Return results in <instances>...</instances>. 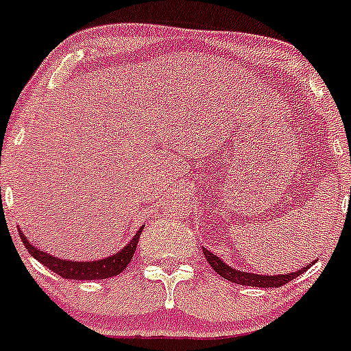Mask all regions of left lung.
<instances>
[{
  "mask_svg": "<svg viewBox=\"0 0 351 351\" xmlns=\"http://www.w3.org/2000/svg\"><path fill=\"white\" fill-rule=\"evenodd\" d=\"M202 251H204L205 258H207V261L210 263V267L214 268L222 278L232 282V284H241V285H250V287H263V289H268V287H282L289 284V282H292L293 278H297L299 275H302L304 271L309 268V267H304L302 270L299 271H292V274H285V275H271V277H268V275L246 274V271L234 270V268L222 263L214 253H210V251L205 250V247H202Z\"/></svg>",
  "mask_w": 351,
  "mask_h": 351,
  "instance_id": "8db88e82",
  "label": "left lung"
}]
</instances>
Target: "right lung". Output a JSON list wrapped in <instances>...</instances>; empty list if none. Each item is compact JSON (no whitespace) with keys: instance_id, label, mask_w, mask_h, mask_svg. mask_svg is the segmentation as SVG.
<instances>
[{"instance_id":"add662e5","label":"right lung","mask_w":351,"mask_h":351,"mask_svg":"<svg viewBox=\"0 0 351 351\" xmlns=\"http://www.w3.org/2000/svg\"><path fill=\"white\" fill-rule=\"evenodd\" d=\"M141 232L143 228L137 231V234L134 236L132 241L127 244L122 251L115 253L113 256L104 258V260L98 261H67L61 260V258L51 256L49 253L37 250L35 246H32L30 241L23 236V232L20 231V238H22L23 246L27 247L28 253L35 258V260L40 261L44 267H47L49 270H52L54 274H58L59 277L69 278V280H100V278H110L115 277V275L122 274L127 267H129L130 260H132L134 253H136L137 243H139Z\"/></svg>"}]
</instances>
